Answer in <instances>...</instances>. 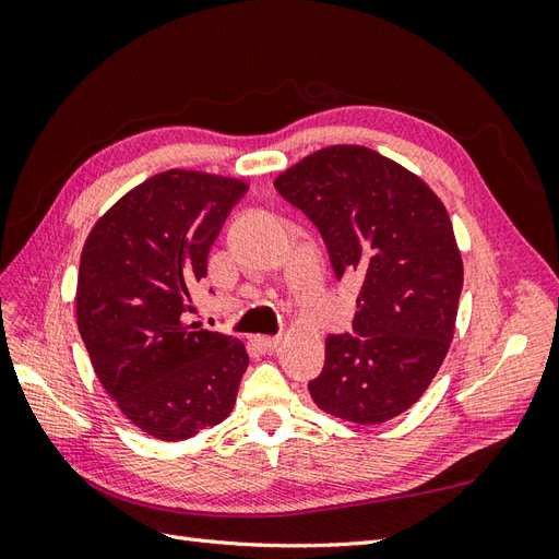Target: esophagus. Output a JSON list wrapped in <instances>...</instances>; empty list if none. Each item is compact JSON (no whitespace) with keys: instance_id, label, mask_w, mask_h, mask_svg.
<instances>
[{"instance_id":"1","label":"esophagus","mask_w":559,"mask_h":559,"mask_svg":"<svg viewBox=\"0 0 559 559\" xmlns=\"http://www.w3.org/2000/svg\"><path fill=\"white\" fill-rule=\"evenodd\" d=\"M253 345H257L261 352H273L280 347V337L277 335H257L253 337Z\"/></svg>"}]
</instances>
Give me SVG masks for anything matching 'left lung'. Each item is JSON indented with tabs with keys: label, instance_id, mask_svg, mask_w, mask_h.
<instances>
[{
	"label": "left lung",
	"instance_id": "8db88e82",
	"mask_svg": "<svg viewBox=\"0 0 559 559\" xmlns=\"http://www.w3.org/2000/svg\"><path fill=\"white\" fill-rule=\"evenodd\" d=\"M326 242L335 277L357 273L354 335L326 337L310 394L354 425H382L427 392L450 349L464 284L448 210L403 165L359 144L319 148L275 179Z\"/></svg>",
	"mask_w": 559,
	"mask_h": 559
}]
</instances>
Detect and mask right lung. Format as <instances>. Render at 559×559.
Returning <instances> with one entry per match:
<instances>
[{
	"instance_id": "add662e5",
	"label": "right lung",
	"mask_w": 559,
	"mask_h": 559,
	"mask_svg": "<svg viewBox=\"0 0 559 559\" xmlns=\"http://www.w3.org/2000/svg\"><path fill=\"white\" fill-rule=\"evenodd\" d=\"M247 189L198 170L154 175L114 202L83 245L81 341L121 413L158 441L224 421L249 366L238 337L183 321L210 247Z\"/></svg>"
}]
</instances>
